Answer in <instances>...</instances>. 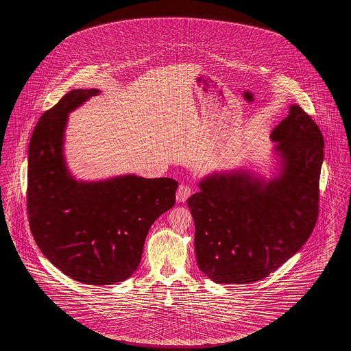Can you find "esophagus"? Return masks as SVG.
<instances>
[{"instance_id":"obj_1","label":"esophagus","mask_w":351,"mask_h":351,"mask_svg":"<svg viewBox=\"0 0 351 351\" xmlns=\"http://www.w3.org/2000/svg\"><path fill=\"white\" fill-rule=\"evenodd\" d=\"M191 193H192V189L188 184H180L178 191H176V201L178 202L186 201V199L191 196Z\"/></svg>"}]
</instances>
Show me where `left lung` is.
Returning <instances> with one entry per match:
<instances>
[{
  "instance_id": "obj_1",
  "label": "left lung",
  "mask_w": 351,
  "mask_h": 351,
  "mask_svg": "<svg viewBox=\"0 0 351 351\" xmlns=\"http://www.w3.org/2000/svg\"><path fill=\"white\" fill-rule=\"evenodd\" d=\"M280 175L213 173L186 202L195 221L201 271L215 283L258 282L300 250L318 217L324 138L299 105L272 130Z\"/></svg>"
}]
</instances>
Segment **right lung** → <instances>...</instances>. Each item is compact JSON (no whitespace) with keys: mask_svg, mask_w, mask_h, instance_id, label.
<instances>
[{"mask_svg":"<svg viewBox=\"0 0 351 351\" xmlns=\"http://www.w3.org/2000/svg\"><path fill=\"white\" fill-rule=\"evenodd\" d=\"M99 89H75L45 112L29 146L27 215L43 255L71 279L108 285L132 276L154 221L175 204L178 182L135 175L82 183L68 173V113Z\"/></svg>","mask_w":351,"mask_h":351,"instance_id":"1","label":"right lung"}]
</instances>
